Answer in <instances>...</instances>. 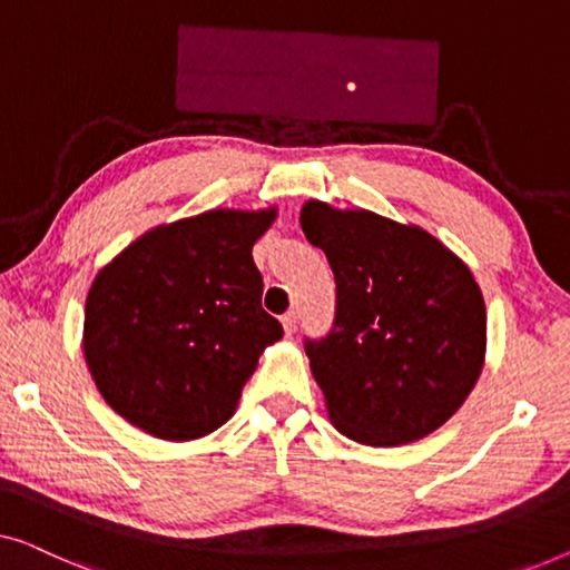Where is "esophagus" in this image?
<instances>
[{
  "mask_svg": "<svg viewBox=\"0 0 570 570\" xmlns=\"http://www.w3.org/2000/svg\"><path fill=\"white\" fill-rule=\"evenodd\" d=\"M283 328H285L287 336L295 334V328H298V311L291 308V311L283 313Z\"/></svg>",
  "mask_w": 570,
  "mask_h": 570,
  "instance_id": "obj_1",
  "label": "esophagus"
}]
</instances>
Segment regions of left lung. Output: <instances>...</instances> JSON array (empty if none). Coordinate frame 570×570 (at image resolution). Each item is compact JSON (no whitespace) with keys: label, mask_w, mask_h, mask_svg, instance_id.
<instances>
[{"label":"left lung","mask_w":570,"mask_h":570,"mask_svg":"<svg viewBox=\"0 0 570 570\" xmlns=\"http://www.w3.org/2000/svg\"><path fill=\"white\" fill-rule=\"evenodd\" d=\"M301 226L336 283L332 328L305 336L334 426L373 448L432 434L483 367L485 305L470 269L426 230L367 210L311 200Z\"/></svg>","instance_id":"left-lung-1"}]
</instances>
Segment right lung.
I'll return each instance as SVG.
<instances>
[{"mask_svg":"<svg viewBox=\"0 0 570 570\" xmlns=\"http://www.w3.org/2000/svg\"><path fill=\"white\" fill-rule=\"evenodd\" d=\"M272 220L275 210H210L159 226L95 277L85 357L122 419L177 442L228 422L259 354L283 336L252 259Z\"/></svg>","mask_w":570,"mask_h":570,"instance_id":"1","label":"right lung"}]
</instances>
